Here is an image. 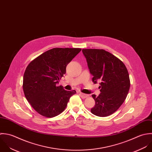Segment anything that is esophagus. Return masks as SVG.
Instances as JSON below:
<instances>
[{
  "label": "esophagus",
  "mask_w": 152,
  "mask_h": 152,
  "mask_svg": "<svg viewBox=\"0 0 152 152\" xmlns=\"http://www.w3.org/2000/svg\"><path fill=\"white\" fill-rule=\"evenodd\" d=\"M80 96L81 97L82 99H86L88 96V94H84V93H80Z\"/></svg>",
  "instance_id": "34e87169"
}]
</instances>
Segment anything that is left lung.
Returning a JSON list of instances; mask_svg holds the SVG:
<instances>
[{
  "label": "left lung",
  "instance_id": "1",
  "mask_svg": "<svg viewBox=\"0 0 152 152\" xmlns=\"http://www.w3.org/2000/svg\"><path fill=\"white\" fill-rule=\"evenodd\" d=\"M94 84L100 80V94L92 95L95 105L91 112L99 117L108 116L121 105L128 94L130 83L124 63L104 50L83 49Z\"/></svg>",
  "mask_w": 152,
  "mask_h": 152
}]
</instances>
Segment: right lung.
Returning a JSON list of instances; mask_svg holds the SVG:
<instances>
[{
    "mask_svg": "<svg viewBox=\"0 0 152 152\" xmlns=\"http://www.w3.org/2000/svg\"><path fill=\"white\" fill-rule=\"evenodd\" d=\"M81 51L80 48H56L43 53L29 63L23 75L25 96L35 110L53 117L66 108L75 90L57 86L66 73V65Z\"/></svg>",
    "mask_w": 152,
    "mask_h": 152,
    "instance_id": "obj_1",
    "label": "right lung"
}]
</instances>
